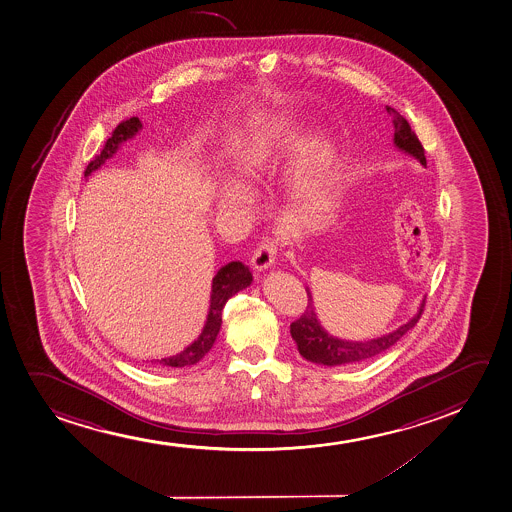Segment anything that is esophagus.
<instances>
[{
	"instance_id": "esophagus-1",
	"label": "esophagus",
	"mask_w": 512,
	"mask_h": 512,
	"mask_svg": "<svg viewBox=\"0 0 512 512\" xmlns=\"http://www.w3.org/2000/svg\"><path fill=\"white\" fill-rule=\"evenodd\" d=\"M276 243L274 240H265L253 252L252 265L255 271L264 272L276 264Z\"/></svg>"
}]
</instances>
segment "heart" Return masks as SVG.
<instances>
[{
  "instance_id": "b5f03b06",
  "label": "heart",
  "mask_w": 512,
  "mask_h": 512,
  "mask_svg": "<svg viewBox=\"0 0 512 512\" xmlns=\"http://www.w3.org/2000/svg\"><path fill=\"white\" fill-rule=\"evenodd\" d=\"M286 171V185L295 197L317 192L331 176L337 159V142L331 133L322 132L303 142V128L298 116L289 109L267 111L253 116L233 133L226 147L236 181H217L214 202L223 209H245L250 195L245 187L271 176L277 166L293 152Z\"/></svg>"
}]
</instances>
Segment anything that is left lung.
Returning <instances> with one entry per match:
<instances>
[{
  "instance_id": "8db88e82",
  "label": "left lung",
  "mask_w": 512,
  "mask_h": 512,
  "mask_svg": "<svg viewBox=\"0 0 512 512\" xmlns=\"http://www.w3.org/2000/svg\"><path fill=\"white\" fill-rule=\"evenodd\" d=\"M387 113L392 118L394 125V147L397 151L404 152L408 156L415 157L416 161L427 168V157L421 147L420 140L415 132L409 127L408 121L397 113L396 109L385 106ZM308 307L300 319L291 324V337L298 344V351L305 360L324 365V367H339V365H355L361 361L370 360L373 356L384 353L385 349L391 348L401 339V337L415 327L420 319L423 307H425V298L421 300L418 312L406 322L399 325L394 331L387 332L384 336L368 339V341H351V339H341V337L332 336L325 331L320 320L317 319L315 307H313V298L310 289L307 288Z\"/></svg>"
}]
</instances>
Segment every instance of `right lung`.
Returning <instances> with one entry per match:
<instances>
[{"instance_id": "add662e5", "label": "right lung", "mask_w": 512, "mask_h": 512, "mask_svg": "<svg viewBox=\"0 0 512 512\" xmlns=\"http://www.w3.org/2000/svg\"><path fill=\"white\" fill-rule=\"evenodd\" d=\"M142 130V123L139 118H130V120L123 121L115 132L113 137L108 139L104 145L103 152L89 163L85 169V176H91L94 171L101 168L108 159L115 156L121 144H125L127 140L133 139L137 133ZM253 276L247 265L241 262H229L228 265L221 267L217 271L216 276L212 279L211 300H209V312H207V320H205L204 329L200 332V336L188 344L187 348L176 353V355L168 356V358H161V360H152V363H157L161 367H192L195 363H199L204 358L212 344L216 341L221 324H223V308L226 301L235 296L241 289L248 288L252 284Z\"/></svg>"}]
</instances>
